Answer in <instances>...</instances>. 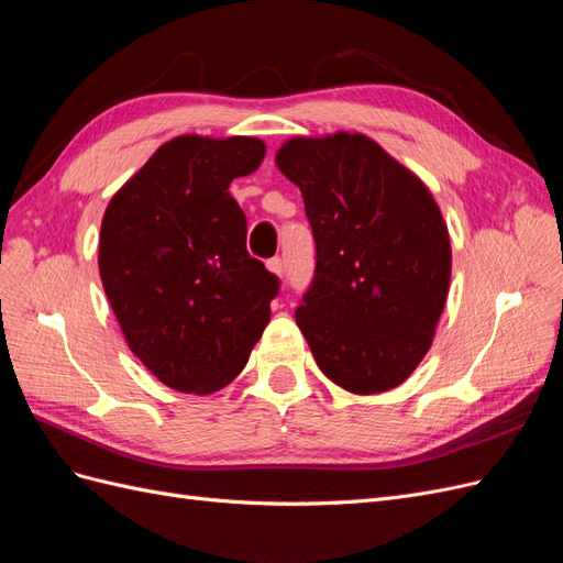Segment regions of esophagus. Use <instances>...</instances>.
Segmentation results:
<instances>
[{"instance_id": "esophagus-1", "label": "esophagus", "mask_w": 563, "mask_h": 563, "mask_svg": "<svg viewBox=\"0 0 563 563\" xmlns=\"http://www.w3.org/2000/svg\"><path fill=\"white\" fill-rule=\"evenodd\" d=\"M267 269L272 272V275H277L279 279L284 277V261L279 258V255H275V258L267 261Z\"/></svg>"}]
</instances>
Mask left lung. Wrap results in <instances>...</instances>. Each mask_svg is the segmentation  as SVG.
<instances>
[{
	"instance_id": "8db88e82",
	"label": "left lung",
	"mask_w": 563,
	"mask_h": 563,
	"mask_svg": "<svg viewBox=\"0 0 563 563\" xmlns=\"http://www.w3.org/2000/svg\"><path fill=\"white\" fill-rule=\"evenodd\" d=\"M317 244L296 323L323 376L354 395L401 385L428 354L451 282V240L432 192L364 133L286 141Z\"/></svg>"
}]
</instances>
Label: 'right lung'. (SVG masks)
Wrapping results in <instances>:
<instances>
[{
	"mask_svg": "<svg viewBox=\"0 0 563 563\" xmlns=\"http://www.w3.org/2000/svg\"><path fill=\"white\" fill-rule=\"evenodd\" d=\"M263 157L251 135H178L122 185L100 223V279L129 350L185 395L240 376L279 291L249 255L246 216L228 192Z\"/></svg>",
	"mask_w": 563,
	"mask_h": 563,
	"instance_id": "1",
	"label": "right lung"
}]
</instances>
